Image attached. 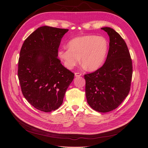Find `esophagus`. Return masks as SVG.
I'll use <instances>...</instances> for the list:
<instances>
[{
    "label": "esophagus",
    "mask_w": 148,
    "mask_h": 148,
    "mask_svg": "<svg viewBox=\"0 0 148 148\" xmlns=\"http://www.w3.org/2000/svg\"><path fill=\"white\" fill-rule=\"evenodd\" d=\"M75 76L76 77H81V76H82V73H79V72H78V73H75Z\"/></svg>",
    "instance_id": "esophagus-1"
}]
</instances>
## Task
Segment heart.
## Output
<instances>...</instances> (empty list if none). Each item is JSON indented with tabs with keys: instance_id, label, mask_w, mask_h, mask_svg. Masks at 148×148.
<instances>
[{
	"instance_id": "1",
	"label": "heart",
	"mask_w": 148,
	"mask_h": 148,
	"mask_svg": "<svg viewBox=\"0 0 148 148\" xmlns=\"http://www.w3.org/2000/svg\"><path fill=\"white\" fill-rule=\"evenodd\" d=\"M68 48L61 49L58 56L68 69H72L80 62L89 71H95L104 64L109 43L104 36L86 35L75 38L68 42Z\"/></svg>"
}]
</instances>
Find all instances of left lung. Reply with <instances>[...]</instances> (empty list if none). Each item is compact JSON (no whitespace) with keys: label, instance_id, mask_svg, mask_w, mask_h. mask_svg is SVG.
<instances>
[{"label":"left lung","instance_id":"obj_1","mask_svg":"<svg viewBox=\"0 0 148 148\" xmlns=\"http://www.w3.org/2000/svg\"><path fill=\"white\" fill-rule=\"evenodd\" d=\"M110 42L104 64L95 72L84 75L87 102L92 109L108 112L117 108L130 89L132 61L126 43L111 28H101Z\"/></svg>","mask_w":148,"mask_h":148}]
</instances>
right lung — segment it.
<instances>
[{"label": "right lung", "mask_w": 148, "mask_h": 148, "mask_svg": "<svg viewBox=\"0 0 148 148\" xmlns=\"http://www.w3.org/2000/svg\"><path fill=\"white\" fill-rule=\"evenodd\" d=\"M68 31L41 26L25 39L20 51L18 77L22 93L34 107L45 112L62 104L74 78L57 58L61 39Z\"/></svg>", "instance_id": "right-lung-1"}]
</instances>
